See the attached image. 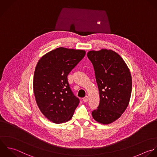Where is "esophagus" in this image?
Listing matches in <instances>:
<instances>
[{
    "instance_id": "1",
    "label": "esophagus",
    "mask_w": 157,
    "mask_h": 157,
    "mask_svg": "<svg viewBox=\"0 0 157 157\" xmlns=\"http://www.w3.org/2000/svg\"><path fill=\"white\" fill-rule=\"evenodd\" d=\"M89 100V97L88 96H86L84 98H83V101L84 102H87Z\"/></svg>"
}]
</instances>
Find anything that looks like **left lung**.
<instances>
[{
  "label": "left lung",
  "mask_w": 157,
  "mask_h": 157,
  "mask_svg": "<svg viewBox=\"0 0 157 157\" xmlns=\"http://www.w3.org/2000/svg\"><path fill=\"white\" fill-rule=\"evenodd\" d=\"M87 55L94 68L100 100L97 109L92 113V117L100 124H111L122 116L129 104L132 89L130 70L114 51H90Z\"/></svg>",
  "instance_id": "1"
}]
</instances>
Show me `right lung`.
Listing matches in <instances>:
<instances>
[{"mask_svg": "<svg viewBox=\"0 0 157 157\" xmlns=\"http://www.w3.org/2000/svg\"><path fill=\"white\" fill-rule=\"evenodd\" d=\"M85 54L84 50L60 47L43 56L36 64L33 81L35 100L42 114L53 123L70 121L79 105L67 76Z\"/></svg>", "mask_w": 157, "mask_h": 157, "instance_id": "obj_1", "label": "right lung"}]
</instances>
